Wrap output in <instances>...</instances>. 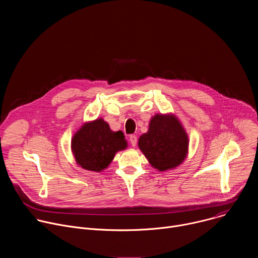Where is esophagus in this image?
Returning <instances> with one entry per match:
<instances>
[{
    "mask_svg": "<svg viewBox=\"0 0 258 258\" xmlns=\"http://www.w3.org/2000/svg\"><path fill=\"white\" fill-rule=\"evenodd\" d=\"M128 140H130V143H131V145H132L133 147H135V146L137 145V142H138V138H137V136H136V135H131Z\"/></svg>",
    "mask_w": 258,
    "mask_h": 258,
    "instance_id": "34e87169",
    "label": "esophagus"
}]
</instances>
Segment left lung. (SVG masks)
I'll list each match as a JSON object with an SVG mask.
<instances>
[{
  "instance_id": "left-lung-1",
  "label": "left lung",
  "mask_w": 258,
  "mask_h": 258,
  "mask_svg": "<svg viewBox=\"0 0 258 258\" xmlns=\"http://www.w3.org/2000/svg\"><path fill=\"white\" fill-rule=\"evenodd\" d=\"M188 147L187 133L171 114L153 116L148 132L139 139V148L150 164L160 171L179 165L187 156Z\"/></svg>"
}]
</instances>
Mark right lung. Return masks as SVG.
Wrapping results in <instances>:
<instances>
[{
    "label": "right lung",
    "mask_w": 258,
    "mask_h": 258,
    "mask_svg": "<svg viewBox=\"0 0 258 258\" xmlns=\"http://www.w3.org/2000/svg\"><path fill=\"white\" fill-rule=\"evenodd\" d=\"M126 146L123 133L112 132L102 118L84 124L71 140V149L78 164L92 171L105 169L115 153Z\"/></svg>",
    "instance_id": "right-lung-1"
}]
</instances>
